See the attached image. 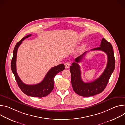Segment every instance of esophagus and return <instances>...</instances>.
Listing matches in <instances>:
<instances>
[{"label":"esophagus","mask_w":125,"mask_h":125,"mask_svg":"<svg viewBox=\"0 0 125 125\" xmlns=\"http://www.w3.org/2000/svg\"><path fill=\"white\" fill-rule=\"evenodd\" d=\"M70 63L69 62H66L65 63V68L66 69L70 67Z\"/></svg>","instance_id":"esophagus-1"}]
</instances>
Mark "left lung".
Listing matches in <instances>:
<instances>
[{"label":"left lung","instance_id":"8db88e82","mask_svg":"<svg viewBox=\"0 0 125 125\" xmlns=\"http://www.w3.org/2000/svg\"><path fill=\"white\" fill-rule=\"evenodd\" d=\"M91 50H101L105 52L108 56V61L106 67L101 75L96 80L88 83H84L82 80L80 67L78 64V63L82 60L87 51L76 58V62L73 63L72 66H70L71 83L73 90L77 94L83 97L94 96L103 91L115 68V61L112 46L104 38L102 39L100 47Z\"/></svg>","mask_w":125,"mask_h":125}]
</instances>
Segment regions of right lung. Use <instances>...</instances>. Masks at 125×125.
<instances>
[{"label": "right lung", "mask_w": 125, "mask_h": 125, "mask_svg": "<svg viewBox=\"0 0 125 125\" xmlns=\"http://www.w3.org/2000/svg\"><path fill=\"white\" fill-rule=\"evenodd\" d=\"M31 34L27 35L23 38L20 41L18 42L15 45L14 50L13 58L11 61V67L18 85L21 90L26 95L35 97H43L48 95L54 88L55 76L61 71L65 69V66L63 64H61L58 66L51 68L46 74L43 80L39 83L34 85H28L24 83L19 77L16 71V57L17 50L19 46L22 44L23 41L25 39L31 37Z\"/></svg>", "instance_id": "obj_1"}]
</instances>
